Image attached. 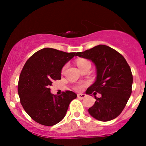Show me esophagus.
Returning <instances> with one entry per match:
<instances>
[{
    "mask_svg": "<svg viewBox=\"0 0 146 146\" xmlns=\"http://www.w3.org/2000/svg\"><path fill=\"white\" fill-rule=\"evenodd\" d=\"M85 97H86V95L85 94H81V93L80 94H78V98L79 99H81V100H82Z\"/></svg>",
    "mask_w": 146,
    "mask_h": 146,
    "instance_id": "34e87169",
    "label": "esophagus"
}]
</instances>
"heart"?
<instances>
[{
	"label": "heart",
	"instance_id": "b5f03b06",
	"mask_svg": "<svg viewBox=\"0 0 146 146\" xmlns=\"http://www.w3.org/2000/svg\"><path fill=\"white\" fill-rule=\"evenodd\" d=\"M77 64H78V66L80 68V69L81 70L82 68L84 67V66H87V65H90V62L88 60L86 59H79L78 61H77ZM65 69V66H64L62 68V71H64ZM85 84H77L73 87V88L75 90H78V91H80V90H82V88L84 87Z\"/></svg>",
	"mask_w": 146,
	"mask_h": 146
}]
</instances>
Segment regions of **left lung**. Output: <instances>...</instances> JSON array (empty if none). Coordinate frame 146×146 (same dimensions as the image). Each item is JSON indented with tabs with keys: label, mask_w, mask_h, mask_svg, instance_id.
<instances>
[{
	"label": "left lung",
	"mask_w": 146,
	"mask_h": 146,
	"mask_svg": "<svg viewBox=\"0 0 146 146\" xmlns=\"http://www.w3.org/2000/svg\"><path fill=\"white\" fill-rule=\"evenodd\" d=\"M75 56L90 60L97 68V79L86 90L96 100L88 108L92 117L108 121L121 114L132 93V74L130 66L121 53L106 45L100 44ZM97 92L102 96L97 98Z\"/></svg>",
	"instance_id": "obj_1"
}]
</instances>
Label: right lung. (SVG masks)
Instances as JSON below:
<instances>
[{
	"instance_id": "add662e5",
	"label": "right lung",
	"mask_w": 146,
	"mask_h": 146,
	"mask_svg": "<svg viewBox=\"0 0 146 146\" xmlns=\"http://www.w3.org/2000/svg\"><path fill=\"white\" fill-rule=\"evenodd\" d=\"M76 53L44 48L33 54L20 75L18 92L20 102L30 117L40 124L51 126L62 120L77 95L71 90L60 95L50 93V86L61 79L62 68Z\"/></svg>"
}]
</instances>
